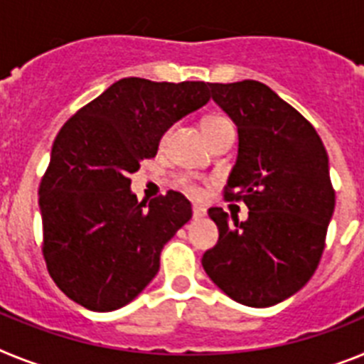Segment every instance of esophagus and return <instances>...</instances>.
<instances>
[{"label":"esophagus","mask_w":364,"mask_h":364,"mask_svg":"<svg viewBox=\"0 0 364 364\" xmlns=\"http://www.w3.org/2000/svg\"><path fill=\"white\" fill-rule=\"evenodd\" d=\"M192 214H194L196 220H200V218H205L207 210H205V207H201V205H194V207H192Z\"/></svg>","instance_id":"obj_1"}]
</instances>
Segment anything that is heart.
<instances>
[{"label": "heart", "mask_w": 364, "mask_h": 364, "mask_svg": "<svg viewBox=\"0 0 364 364\" xmlns=\"http://www.w3.org/2000/svg\"><path fill=\"white\" fill-rule=\"evenodd\" d=\"M227 122L229 121H227V119H223V117H218V115L207 117V119L203 121V134L205 135L210 134L213 129L220 128V126L227 124ZM168 135H170V129H166V132L163 134V137H161V144H164L166 141H168ZM179 183H181V186L185 188L186 192H188V194H198V192H200V186L196 185L191 178H186V176H183V178L179 179Z\"/></svg>", "instance_id": "1"}]
</instances>
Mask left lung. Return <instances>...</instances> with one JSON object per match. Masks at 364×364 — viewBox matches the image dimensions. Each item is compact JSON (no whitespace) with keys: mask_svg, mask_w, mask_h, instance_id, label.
Returning a JSON list of instances; mask_svg holds the SVG:
<instances>
[{"mask_svg":"<svg viewBox=\"0 0 364 364\" xmlns=\"http://www.w3.org/2000/svg\"><path fill=\"white\" fill-rule=\"evenodd\" d=\"M213 100L238 128V157L225 200L249 218L208 208L220 238L201 258L205 273L240 304L267 308L314 277L335 208L326 148L315 128L257 80L210 84Z\"/></svg>","mask_w":364,"mask_h":364,"instance_id":"obj_1","label":"left lung"}]
</instances>
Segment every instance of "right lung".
Segmentation results:
<instances>
[{"label": "right lung", "mask_w": 364, "mask_h": 364, "mask_svg": "<svg viewBox=\"0 0 364 364\" xmlns=\"http://www.w3.org/2000/svg\"><path fill=\"white\" fill-rule=\"evenodd\" d=\"M205 82L122 78L78 109L56 135L38 205L43 258L56 286L91 311L135 299L159 271V257L192 218L176 191L137 201L129 176L156 157L173 122L210 99Z\"/></svg>", "instance_id": "add662e5"}]
</instances>
